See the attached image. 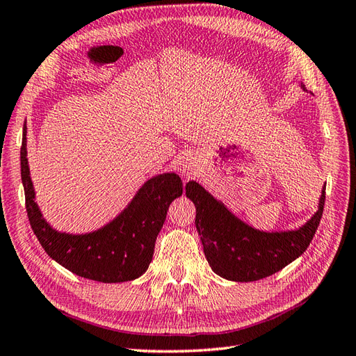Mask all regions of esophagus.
Masks as SVG:
<instances>
[{"instance_id":"obj_1","label":"esophagus","mask_w":356,"mask_h":356,"mask_svg":"<svg viewBox=\"0 0 356 356\" xmlns=\"http://www.w3.org/2000/svg\"><path fill=\"white\" fill-rule=\"evenodd\" d=\"M180 171H181V175L184 176H189L191 172L194 171V159L193 158H186L185 161H181V163H180Z\"/></svg>"}]
</instances>
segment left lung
Masks as SVG:
<instances>
[{"mask_svg": "<svg viewBox=\"0 0 356 356\" xmlns=\"http://www.w3.org/2000/svg\"><path fill=\"white\" fill-rule=\"evenodd\" d=\"M186 197L195 204V227L212 270L230 281H257L286 268L308 248L322 220L325 188L318 211L299 230L266 233L238 220L197 181H188Z\"/></svg>", "mask_w": 356, "mask_h": 356, "instance_id": "8db88e82", "label": "left lung"}]
</instances>
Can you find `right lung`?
<instances>
[{
  "mask_svg": "<svg viewBox=\"0 0 356 356\" xmlns=\"http://www.w3.org/2000/svg\"><path fill=\"white\" fill-rule=\"evenodd\" d=\"M21 176L30 225L43 250L70 272L100 282L131 281L147 270L168 207L184 193L180 177L175 172H165L145 181L129 206L102 229L87 234H67L54 230L34 202L25 124Z\"/></svg>",
  "mask_w": 356,
  "mask_h": 356,
  "instance_id": "obj_1",
  "label": "right lung"
}]
</instances>
